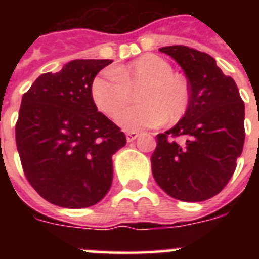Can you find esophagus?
Returning a JSON list of instances; mask_svg holds the SVG:
<instances>
[{"label":"esophagus","mask_w":259,"mask_h":259,"mask_svg":"<svg viewBox=\"0 0 259 259\" xmlns=\"http://www.w3.org/2000/svg\"><path fill=\"white\" fill-rule=\"evenodd\" d=\"M125 137H127L128 143H131V141L136 140L137 137H139V132H127V134H125Z\"/></svg>","instance_id":"esophagus-1"}]
</instances>
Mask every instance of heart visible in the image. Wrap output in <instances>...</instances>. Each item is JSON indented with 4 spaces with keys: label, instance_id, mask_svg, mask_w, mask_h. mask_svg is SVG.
Here are the masks:
<instances>
[{
    "label": "heart",
    "instance_id": "heart-1",
    "mask_svg": "<svg viewBox=\"0 0 259 259\" xmlns=\"http://www.w3.org/2000/svg\"><path fill=\"white\" fill-rule=\"evenodd\" d=\"M141 105L124 110L118 124L130 132L155 128L167 120L178 122L187 114L191 92L187 80L174 74L172 66L155 54H145L130 65L116 67L93 80L91 95L97 109L115 118L139 91Z\"/></svg>",
    "mask_w": 259,
    "mask_h": 259
}]
</instances>
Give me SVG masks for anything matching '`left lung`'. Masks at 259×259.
<instances>
[{"mask_svg":"<svg viewBox=\"0 0 259 259\" xmlns=\"http://www.w3.org/2000/svg\"><path fill=\"white\" fill-rule=\"evenodd\" d=\"M188 80V111L171 130L157 135L152 171L168 196L200 202L227 185L241 155L245 106L235 80L226 76L207 53L184 45L163 47ZM183 137V142H175Z\"/></svg>","mask_w":259,"mask_h":259,"instance_id":"1","label":"left lung"}]
</instances>
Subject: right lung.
<instances>
[{"instance_id":"add662e5","label":"right lung","mask_w":259,"mask_h":259,"mask_svg":"<svg viewBox=\"0 0 259 259\" xmlns=\"http://www.w3.org/2000/svg\"><path fill=\"white\" fill-rule=\"evenodd\" d=\"M111 59H74L42 74L22 98L15 140L29 184L53 205H96L113 183V154L125 135L97 111L91 95L96 75Z\"/></svg>"}]
</instances>
